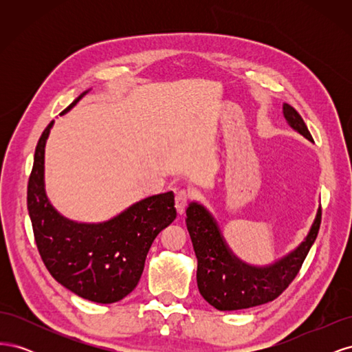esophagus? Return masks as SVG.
<instances>
[{"instance_id":"obj_1","label":"esophagus","mask_w":352,"mask_h":352,"mask_svg":"<svg viewBox=\"0 0 352 352\" xmlns=\"http://www.w3.org/2000/svg\"><path fill=\"white\" fill-rule=\"evenodd\" d=\"M189 202V194L186 192L185 189H180V190H176V195H175V207H176V211L179 212V214H184L185 212V208L188 206Z\"/></svg>"}]
</instances>
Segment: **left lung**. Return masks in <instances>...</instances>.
Segmentation results:
<instances>
[{
  "mask_svg": "<svg viewBox=\"0 0 352 352\" xmlns=\"http://www.w3.org/2000/svg\"><path fill=\"white\" fill-rule=\"evenodd\" d=\"M283 116L292 129L313 141L302 117L283 104ZM322 223V207L305 239L283 258L270 265H251L230 251L208 210L190 202L186 208V228L198 260L197 283L204 300L220 311L243 310L276 300L295 279L308 251L313 247Z\"/></svg>",
  "mask_w": 352,
  "mask_h": 352,
  "instance_id": "obj_1",
  "label": "left lung"
}]
</instances>
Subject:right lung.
Segmentation results:
<instances>
[{"label": "right lung", "instance_id": "add662e5", "mask_svg": "<svg viewBox=\"0 0 352 352\" xmlns=\"http://www.w3.org/2000/svg\"><path fill=\"white\" fill-rule=\"evenodd\" d=\"M52 123L39 138L28 184L38 251L52 278L69 291L94 302H117L135 289L153 241L176 219L175 195L170 190L148 197L102 223H78L61 216L48 201L44 184L45 142Z\"/></svg>", "mask_w": 352, "mask_h": 352}]
</instances>
